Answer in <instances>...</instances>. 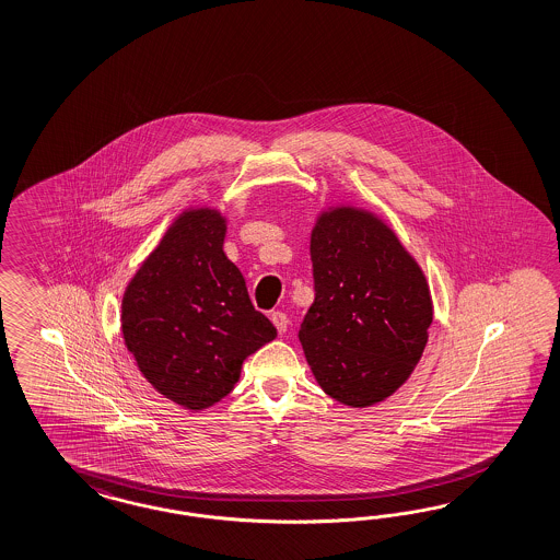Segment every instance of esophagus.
<instances>
[{
    "instance_id": "34e87169",
    "label": "esophagus",
    "mask_w": 560,
    "mask_h": 560,
    "mask_svg": "<svg viewBox=\"0 0 560 560\" xmlns=\"http://www.w3.org/2000/svg\"><path fill=\"white\" fill-rule=\"evenodd\" d=\"M272 326L277 328V332L285 334L288 332V324L289 319L283 312H272L271 314Z\"/></svg>"
}]
</instances>
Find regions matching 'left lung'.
I'll return each mask as SVG.
<instances>
[{
	"label": "left lung",
	"instance_id": "8db88e82",
	"mask_svg": "<svg viewBox=\"0 0 560 560\" xmlns=\"http://www.w3.org/2000/svg\"><path fill=\"white\" fill-rule=\"evenodd\" d=\"M316 300L300 328L324 394L350 408L387 399L422 359L432 298L420 265L375 213L328 208L312 230Z\"/></svg>",
	"mask_w": 560,
	"mask_h": 560
}]
</instances>
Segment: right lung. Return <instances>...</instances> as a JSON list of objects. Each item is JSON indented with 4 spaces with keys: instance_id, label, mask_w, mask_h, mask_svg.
I'll return each instance as SVG.
<instances>
[{
    "instance_id": "right-lung-1",
    "label": "right lung",
    "mask_w": 560,
    "mask_h": 560,
    "mask_svg": "<svg viewBox=\"0 0 560 560\" xmlns=\"http://www.w3.org/2000/svg\"><path fill=\"white\" fill-rule=\"evenodd\" d=\"M224 236L218 210H185L121 298V334L140 373L194 411L226 397L244 359L277 336L224 255Z\"/></svg>"
}]
</instances>
